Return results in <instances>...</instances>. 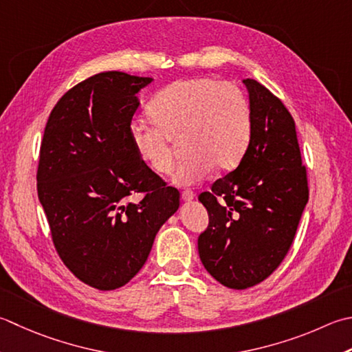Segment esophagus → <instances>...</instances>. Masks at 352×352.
Segmentation results:
<instances>
[{
    "instance_id": "obj_1",
    "label": "esophagus",
    "mask_w": 352,
    "mask_h": 352,
    "mask_svg": "<svg viewBox=\"0 0 352 352\" xmlns=\"http://www.w3.org/2000/svg\"><path fill=\"white\" fill-rule=\"evenodd\" d=\"M195 198V194L192 190H183L182 192V199L183 201H192Z\"/></svg>"
}]
</instances>
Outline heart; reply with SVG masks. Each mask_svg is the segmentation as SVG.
Wrapping results in <instances>:
<instances>
[{
    "label": "heart",
    "mask_w": 352,
    "mask_h": 352,
    "mask_svg": "<svg viewBox=\"0 0 352 352\" xmlns=\"http://www.w3.org/2000/svg\"><path fill=\"white\" fill-rule=\"evenodd\" d=\"M154 125L135 122L129 140L142 163L166 175L175 155L169 140L182 137L186 157L174 183L195 184L217 170H230L244 157L252 135L250 105L243 89L213 78L177 80L158 93L149 105Z\"/></svg>",
    "instance_id": "b5f03b06"
}]
</instances>
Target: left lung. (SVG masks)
Returning <instances> with one entry per match:
<instances>
[{
    "label": "left lung",
    "instance_id": "1",
    "mask_svg": "<svg viewBox=\"0 0 352 352\" xmlns=\"http://www.w3.org/2000/svg\"><path fill=\"white\" fill-rule=\"evenodd\" d=\"M243 82L252 114L249 148L235 170L198 197L209 213L208 229L198 236L199 259L233 290L256 285L276 270L308 201L307 169L290 111L258 80Z\"/></svg>",
    "mask_w": 352,
    "mask_h": 352
}]
</instances>
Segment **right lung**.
Instances as JSON below:
<instances>
[{
  "label": "right lung",
  "mask_w": 352,
  "mask_h": 352,
  "mask_svg": "<svg viewBox=\"0 0 352 352\" xmlns=\"http://www.w3.org/2000/svg\"><path fill=\"white\" fill-rule=\"evenodd\" d=\"M153 78L103 72L62 96L41 143L38 197L62 263L98 290H116L146 263L180 192L142 163L129 140L137 93ZM143 193L139 204H128Z\"/></svg>",
  "instance_id": "right-lung-1"
}]
</instances>
